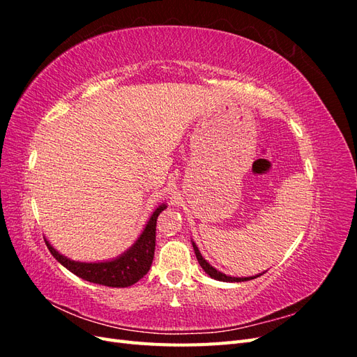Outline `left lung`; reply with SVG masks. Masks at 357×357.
I'll return each instance as SVG.
<instances>
[{
	"instance_id": "obj_1",
	"label": "left lung",
	"mask_w": 357,
	"mask_h": 357,
	"mask_svg": "<svg viewBox=\"0 0 357 357\" xmlns=\"http://www.w3.org/2000/svg\"><path fill=\"white\" fill-rule=\"evenodd\" d=\"M193 244V250H195V255H197V259H198V262H199V265L202 266V269L205 273H207L211 278H215V280H219V282H247V280H252V278H256V277H259V275H262V274H259V275H255V277H241V278H236V277H229V275H226V274H223V273H220V271H218V269L215 268H213L207 261H205V259L201 256V253H199V250H198V247L195 245V243H192Z\"/></svg>"
}]
</instances>
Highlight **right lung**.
Returning a JSON list of instances; mask_svg holds the SVG:
<instances>
[{"label": "right lung", "instance_id": "obj_1", "mask_svg": "<svg viewBox=\"0 0 357 357\" xmlns=\"http://www.w3.org/2000/svg\"><path fill=\"white\" fill-rule=\"evenodd\" d=\"M165 208L167 205H160L159 208H156L137 243L125 255L110 262H74L58 253L49 244V241H45L49 252L61 265L66 266L73 274L86 280V282L109 287H128L137 283L139 278H143L149 273L150 266H152L156 245V220L158 215Z\"/></svg>", "mask_w": 357, "mask_h": 357}]
</instances>
